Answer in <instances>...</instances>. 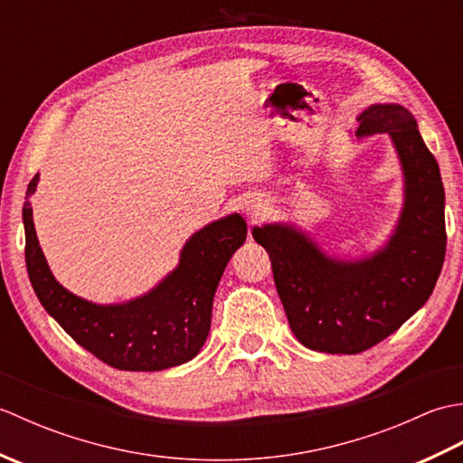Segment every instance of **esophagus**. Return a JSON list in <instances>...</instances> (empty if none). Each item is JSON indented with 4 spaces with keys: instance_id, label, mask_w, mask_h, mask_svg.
<instances>
[{
    "instance_id": "34e87169",
    "label": "esophagus",
    "mask_w": 463,
    "mask_h": 463,
    "mask_svg": "<svg viewBox=\"0 0 463 463\" xmlns=\"http://www.w3.org/2000/svg\"><path fill=\"white\" fill-rule=\"evenodd\" d=\"M244 209H247V214H250L252 219H260L264 211H267V203H264L260 196H250V199L244 203Z\"/></svg>"
}]
</instances>
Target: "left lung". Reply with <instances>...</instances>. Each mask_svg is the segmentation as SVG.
I'll return each instance as SVG.
<instances>
[{
  "label": "left lung",
  "mask_w": 463,
  "mask_h": 463,
  "mask_svg": "<svg viewBox=\"0 0 463 463\" xmlns=\"http://www.w3.org/2000/svg\"><path fill=\"white\" fill-rule=\"evenodd\" d=\"M356 135H390L404 171V209L386 247L336 260L290 224L254 226L294 336L328 354H358L396 332L434 292L446 257L444 184L408 109L370 105Z\"/></svg>",
  "instance_id": "1"
}]
</instances>
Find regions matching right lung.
Masks as SVG:
<instances>
[{
    "label": "right lung",
    "mask_w": 463,
    "mask_h": 463,
    "mask_svg": "<svg viewBox=\"0 0 463 463\" xmlns=\"http://www.w3.org/2000/svg\"><path fill=\"white\" fill-rule=\"evenodd\" d=\"M37 181L39 175L24 203L25 264L39 302L59 326L117 370L156 372L193 360L209 336L213 298L226 262L247 241L242 216L234 213L194 232L181 250L179 267L145 297L101 307L65 290L49 270L29 201Z\"/></svg>",
    "instance_id": "1"
}]
</instances>
